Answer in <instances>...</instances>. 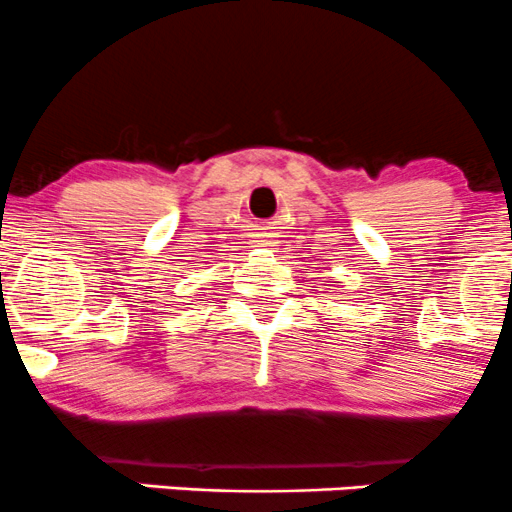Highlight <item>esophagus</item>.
<instances>
[{
  "instance_id": "obj_1",
  "label": "esophagus",
  "mask_w": 512,
  "mask_h": 512,
  "mask_svg": "<svg viewBox=\"0 0 512 512\" xmlns=\"http://www.w3.org/2000/svg\"><path fill=\"white\" fill-rule=\"evenodd\" d=\"M257 242H260L262 247H267V245H270V240H257Z\"/></svg>"
}]
</instances>
